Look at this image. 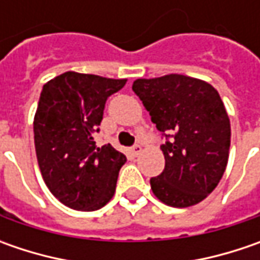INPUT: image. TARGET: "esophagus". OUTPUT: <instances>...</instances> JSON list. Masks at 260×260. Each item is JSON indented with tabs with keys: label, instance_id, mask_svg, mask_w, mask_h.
I'll use <instances>...</instances> for the list:
<instances>
[{
	"label": "esophagus",
	"instance_id": "esophagus-1",
	"mask_svg": "<svg viewBox=\"0 0 260 260\" xmlns=\"http://www.w3.org/2000/svg\"><path fill=\"white\" fill-rule=\"evenodd\" d=\"M142 150H143V147L140 145H135L133 147H130V155L132 156H139L142 153Z\"/></svg>",
	"mask_w": 260,
	"mask_h": 260
}]
</instances>
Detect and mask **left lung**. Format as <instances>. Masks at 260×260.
Masks as SVG:
<instances>
[{
    "label": "left lung",
    "mask_w": 260,
    "mask_h": 260,
    "mask_svg": "<svg viewBox=\"0 0 260 260\" xmlns=\"http://www.w3.org/2000/svg\"><path fill=\"white\" fill-rule=\"evenodd\" d=\"M133 91L166 139L160 146L165 169L150 179L166 205L191 207L214 191L224 174L230 149V120L220 95L191 76L136 79Z\"/></svg>",
    "instance_id": "8db88e82"
}]
</instances>
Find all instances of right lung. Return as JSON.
<instances>
[{"instance_id": "add662e5", "label": "right lung", "mask_w": 260, "mask_h": 260, "mask_svg": "<svg viewBox=\"0 0 260 260\" xmlns=\"http://www.w3.org/2000/svg\"><path fill=\"white\" fill-rule=\"evenodd\" d=\"M127 79L65 72L43 85L35 115L37 162L47 188L69 208L95 211L115 192L125 156L96 147L104 107Z\"/></svg>"}]
</instances>
